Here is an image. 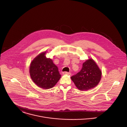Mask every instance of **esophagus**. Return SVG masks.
Wrapping results in <instances>:
<instances>
[{"mask_svg":"<svg viewBox=\"0 0 127 127\" xmlns=\"http://www.w3.org/2000/svg\"><path fill=\"white\" fill-rule=\"evenodd\" d=\"M63 74L70 75V72H63Z\"/></svg>","mask_w":127,"mask_h":127,"instance_id":"1","label":"esophagus"}]
</instances>
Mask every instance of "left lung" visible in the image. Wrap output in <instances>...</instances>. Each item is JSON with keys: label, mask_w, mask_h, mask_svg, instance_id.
<instances>
[{"label": "left lung", "mask_w": 127, "mask_h": 127, "mask_svg": "<svg viewBox=\"0 0 127 127\" xmlns=\"http://www.w3.org/2000/svg\"><path fill=\"white\" fill-rule=\"evenodd\" d=\"M101 77V70L93 59H89L83 63L80 72L71 78L77 88L82 91L95 87Z\"/></svg>", "instance_id": "8db88e82"}]
</instances>
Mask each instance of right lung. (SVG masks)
<instances>
[{
	"label": "right lung",
	"mask_w": 127,
	"mask_h": 127,
	"mask_svg": "<svg viewBox=\"0 0 127 127\" xmlns=\"http://www.w3.org/2000/svg\"><path fill=\"white\" fill-rule=\"evenodd\" d=\"M44 52L38 55L32 61L30 74L33 82L42 88H52L61 78L58 68L50 58L45 56Z\"/></svg>",
	"instance_id": "1"
}]
</instances>
